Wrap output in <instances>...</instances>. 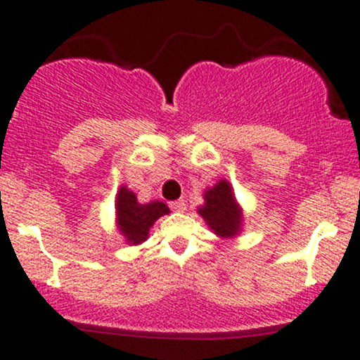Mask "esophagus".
I'll return each mask as SVG.
<instances>
[{
    "label": "esophagus",
    "mask_w": 360,
    "mask_h": 360,
    "mask_svg": "<svg viewBox=\"0 0 360 360\" xmlns=\"http://www.w3.org/2000/svg\"><path fill=\"white\" fill-rule=\"evenodd\" d=\"M186 201L184 200H177V201H172L171 203V210L172 212H177V213H184L186 212Z\"/></svg>",
    "instance_id": "esophagus-1"
}]
</instances>
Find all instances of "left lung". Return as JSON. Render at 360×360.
<instances>
[{
    "instance_id": "1",
    "label": "left lung",
    "mask_w": 360,
    "mask_h": 360,
    "mask_svg": "<svg viewBox=\"0 0 360 360\" xmlns=\"http://www.w3.org/2000/svg\"><path fill=\"white\" fill-rule=\"evenodd\" d=\"M205 203L198 206V214L206 221L208 229L223 238H235L243 229V208L235 198L232 183L229 179L218 181L203 193Z\"/></svg>"
}]
</instances>
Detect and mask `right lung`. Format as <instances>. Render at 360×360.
<instances>
[{
	"label": "right lung",
	"instance_id": "1",
	"mask_svg": "<svg viewBox=\"0 0 360 360\" xmlns=\"http://www.w3.org/2000/svg\"><path fill=\"white\" fill-rule=\"evenodd\" d=\"M169 213V206L159 200L139 203L137 194L125 184L120 186L115 196V221L128 245H140L146 242L154 223Z\"/></svg>",
	"mask_w": 360,
	"mask_h": 360
}]
</instances>
